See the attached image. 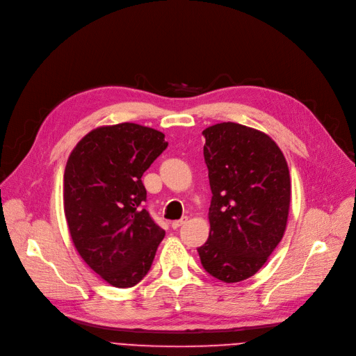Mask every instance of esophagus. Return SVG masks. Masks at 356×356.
Segmentation results:
<instances>
[{
    "instance_id": "obj_1",
    "label": "esophagus",
    "mask_w": 356,
    "mask_h": 356,
    "mask_svg": "<svg viewBox=\"0 0 356 356\" xmlns=\"http://www.w3.org/2000/svg\"><path fill=\"white\" fill-rule=\"evenodd\" d=\"M186 221H188V217H182L181 220H177V221H174V222H172V228H174V229H177V228H179L181 225H184Z\"/></svg>"
}]
</instances>
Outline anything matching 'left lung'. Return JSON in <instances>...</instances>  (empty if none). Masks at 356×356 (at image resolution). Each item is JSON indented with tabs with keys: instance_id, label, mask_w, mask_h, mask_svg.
Here are the masks:
<instances>
[{
	"instance_id": "left-lung-1",
	"label": "left lung",
	"mask_w": 356,
	"mask_h": 356,
	"mask_svg": "<svg viewBox=\"0 0 356 356\" xmlns=\"http://www.w3.org/2000/svg\"><path fill=\"white\" fill-rule=\"evenodd\" d=\"M202 135L213 197L210 236L197 250L207 273L237 283L257 273L284 234L287 162L273 139L244 124L222 122Z\"/></svg>"
}]
</instances>
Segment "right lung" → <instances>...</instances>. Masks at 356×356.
I'll return each mask as SVG.
<instances>
[{"label": "right lung", "instance_id": "1", "mask_svg": "<svg viewBox=\"0 0 356 356\" xmlns=\"http://www.w3.org/2000/svg\"><path fill=\"white\" fill-rule=\"evenodd\" d=\"M165 135L136 123L89 132L65 171V216L88 266L120 289L148 273L165 232L146 211L143 172L166 149Z\"/></svg>", "mask_w": 356, "mask_h": 356}]
</instances>
